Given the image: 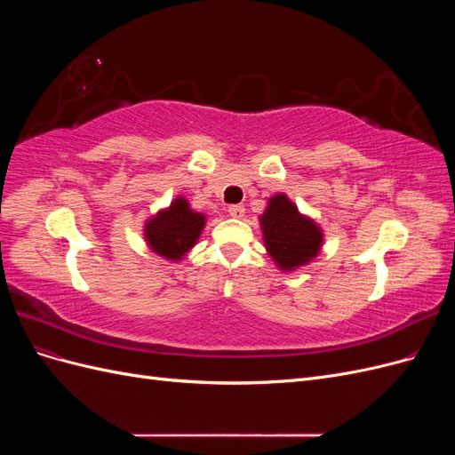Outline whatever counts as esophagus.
Here are the masks:
<instances>
[{
  "instance_id": "obj_1",
  "label": "esophagus",
  "mask_w": 455,
  "mask_h": 455,
  "mask_svg": "<svg viewBox=\"0 0 455 455\" xmlns=\"http://www.w3.org/2000/svg\"><path fill=\"white\" fill-rule=\"evenodd\" d=\"M228 214L231 218H243L244 216V206L243 204H231L228 209Z\"/></svg>"
}]
</instances>
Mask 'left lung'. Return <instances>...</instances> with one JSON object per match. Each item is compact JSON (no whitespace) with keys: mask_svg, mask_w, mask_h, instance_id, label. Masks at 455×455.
<instances>
[{"mask_svg":"<svg viewBox=\"0 0 455 455\" xmlns=\"http://www.w3.org/2000/svg\"><path fill=\"white\" fill-rule=\"evenodd\" d=\"M259 220L261 237L271 259L281 271L291 273L319 256L324 233L307 214H301L286 194H275Z\"/></svg>","mask_w":455,"mask_h":455,"instance_id":"left-lung-1","label":"left lung"}]
</instances>
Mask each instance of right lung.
I'll return each mask as SVG.
<instances>
[{
  "mask_svg": "<svg viewBox=\"0 0 455 455\" xmlns=\"http://www.w3.org/2000/svg\"><path fill=\"white\" fill-rule=\"evenodd\" d=\"M204 226L206 214L191 209L184 196H176L146 220L144 239L151 252L178 264L197 244Z\"/></svg>",
  "mask_w": 455,
  "mask_h": 455,
  "instance_id": "add662e5",
  "label": "right lung"
}]
</instances>
